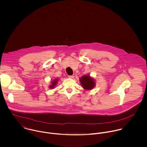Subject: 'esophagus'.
Returning <instances> with one entry per match:
<instances>
[{
  "label": "esophagus",
  "instance_id": "34e87169",
  "mask_svg": "<svg viewBox=\"0 0 147 147\" xmlns=\"http://www.w3.org/2000/svg\"><path fill=\"white\" fill-rule=\"evenodd\" d=\"M68 78L72 79V78H74V75H69V76H68Z\"/></svg>",
  "mask_w": 147,
  "mask_h": 147
}]
</instances>
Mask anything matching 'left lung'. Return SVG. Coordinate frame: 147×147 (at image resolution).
I'll return each mask as SVG.
<instances>
[{
  "label": "left lung",
  "instance_id": "left-lung-1",
  "mask_svg": "<svg viewBox=\"0 0 147 147\" xmlns=\"http://www.w3.org/2000/svg\"><path fill=\"white\" fill-rule=\"evenodd\" d=\"M80 82L81 84L83 85V87L86 90H90L93 89L95 86V83L93 79L89 75L82 76L80 79Z\"/></svg>",
  "mask_w": 147,
  "mask_h": 147
}]
</instances>
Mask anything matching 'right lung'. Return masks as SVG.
I'll return each mask as SVG.
<instances>
[{
	"instance_id": "add662e5",
	"label": "right lung",
	"mask_w": 147,
	"mask_h": 147,
	"mask_svg": "<svg viewBox=\"0 0 147 147\" xmlns=\"http://www.w3.org/2000/svg\"><path fill=\"white\" fill-rule=\"evenodd\" d=\"M57 82H58V80H57V79L53 80V82H52V84L50 86V88H54V86L56 85V84L57 83Z\"/></svg>"
}]
</instances>
